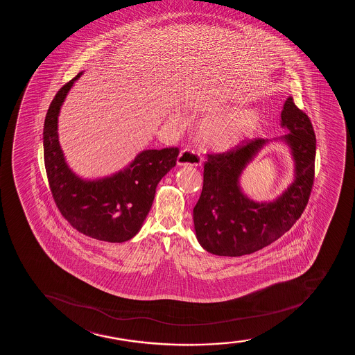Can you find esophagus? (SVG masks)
Masks as SVG:
<instances>
[{"label": "esophagus", "instance_id": "esophagus-1", "mask_svg": "<svg viewBox=\"0 0 355 355\" xmlns=\"http://www.w3.org/2000/svg\"><path fill=\"white\" fill-rule=\"evenodd\" d=\"M202 161L204 159L199 154H196V151L189 150V149L181 150L179 156H178V166H180V167H182V166L198 167V166H201Z\"/></svg>", "mask_w": 355, "mask_h": 355}]
</instances>
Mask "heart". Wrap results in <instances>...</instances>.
I'll use <instances>...</instances> for the list:
<instances>
[{
  "label": "heart",
  "instance_id": "b5f03b06",
  "mask_svg": "<svg viewBox=\"0 0 355 355\" xmlns=\"http://www.w3.org/2000/svg\"><path fill=\"white\" fill-rule=\"evenodd\" d=\"M168 121L179 125L182 119L179 114H171ZM258 121L259 111L254 107H246L218 119H207L200 128V139L213 150H230L244 141L250 131L257 125Z\"/></svg>",
  "mask_w": 355,
  "mask_h": 355
}]
</instances>
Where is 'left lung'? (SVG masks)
<instances>
[{
	"label": "left lung",
	"mask_w": 355,
	"mask_h": 355,
	"mask_svg": "<svg viewBox=\"0 0 355 355\" xmlns=\"http://www.w3.org/2000/svg\"><path fill=\"white\" fill-rule=\"evenodd\" d=\"M281 127L286 135L278 139H251L224 154L207 156L202 192L193 209L196 239L207 252L228 257L256 252L289 231L304 211L314 182L316 139L310 119L291 97L283 105ZM271 141L290 148L294 178L281 196L259 203L244 194L240 178Z\"/></svg>",
	"instance_id": "obj_1"
}]
</instances>
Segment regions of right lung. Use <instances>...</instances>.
<instances>
[{
	"mask_svg": "<svg viewBox=\"0 0 355 355\" xmlns=\"http://www.w3.org/2000/svg\"><path fill=\"white\" fill-rule=\"evenodd\" d=\"M84 72L58 91L46 114L44 156L49 187L59 211L79 232L98 241L123 243L139 233L150 211L156 187L175 167L178 148L139 151L111 175L84 179L66 162L58 119L66 96Z\"/></svg>",
	"mask_w": 355,
	"mask_h": 355,
	"instance_id": "obj_1",
	"label": "right lung"
}]
</instances>
